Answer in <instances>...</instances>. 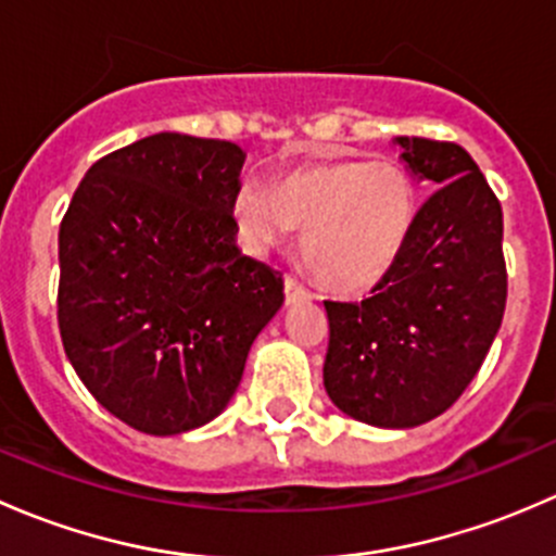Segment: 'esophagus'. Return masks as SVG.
I'll use <instances>...</instances> for the list:
<instances>
[{
	"label": "esophagus",
	"mask_w": 556,
	"mask_h": 556,
	"mask_svg": "<svg viewBox=\"0 0 556 556\" xmlns=\"http://www.w3.org/2000/svg\"><path fill=\"white\" fill-rule=\"evenodd\" d=\"M285 301L301 304V301H312V293L295 277H285Z\"/></svg>",
	"instance_id": "1"
}]
</instances>
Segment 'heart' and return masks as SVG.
Returning <instances> with one entry per match:
<instances>
[{
    "label": "heart",
    "mask_w": 556,
    "mask_h": 556,
    "mask_svg": "<svg viewBox=\"0 0 556 556\" xmlns=\"http://www.w3.org/2000/svg\"><path fill=\"white\" fill-rule=\"evenodd\" d=\"M419 217V185L397 161L328 159L282 174L274 190L244 179L233 195L237 233L250 252L301 228V255L325 288L366 293L392 274Z\"/></svg>",
    "instance_id": "heart-1"
}]
</instances>
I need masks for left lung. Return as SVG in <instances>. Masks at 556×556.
Returning a JSON list of instances; mask_svg holds the SVG:
<instances>
[{"instance_id":"left-lung-1","label":"left lung","mask_w":556,"mask_h":556,"mask_svg":"<svg viewBox=\"0 0 556 556\" xmlns=\"http://www.w3.org/2000/svg\"><path fill=\"white\" fill-rule=\"evenodd\" d=\"M401 159L433 185L390 277L361 304L325 301L330 401L374 428H417L479 374L506 312L503 210L454 142L397 137Z\"/></svg>"}]
</instances>
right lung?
I'll return each mask as SVG.
<instances>
[{
    "mask_svg": "<svg viewBox=\"0 0 556 556\" xmlns=\"http://www.w3.org/2000/svg\"><path fill=\"white\" fill-rule=\"evenodd\" d=\"M244 153L161 131L104 155L59 228V330L80 382L139 433L215 419L282 306V274L237 247Z\"/></svg>",
    "mask_w": 556,
    "mask_h": 556,
    "instance_id": "right-lung-1",
    "label": "right lung"
}]
</instances>
